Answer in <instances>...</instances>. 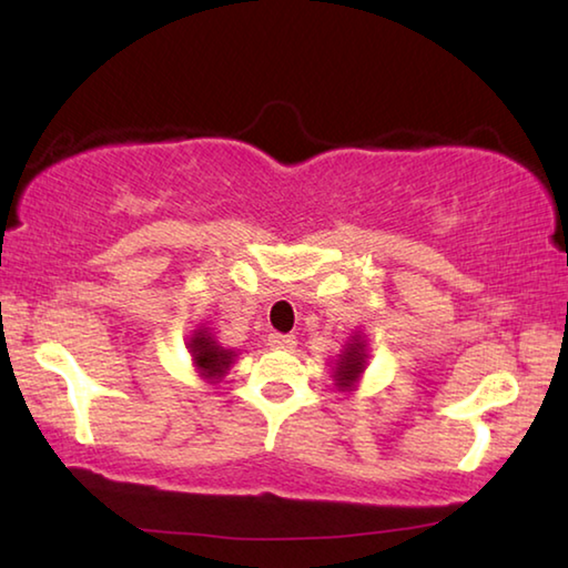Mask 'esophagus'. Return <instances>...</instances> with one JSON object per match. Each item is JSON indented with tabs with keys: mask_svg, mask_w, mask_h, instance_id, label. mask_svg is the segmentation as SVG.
<instances>
[{
	"mask_svg": "<svg viewBox=\"0 0 568 568\" xmlns=\"http://www.w3.org/2000/svg\"><path fill=\"white\" fill-rule=\"evenodd\" d=\"M267 345H271V348H275V351H293L295 338H293V335L271 333V335H267Z\"/></svg>",
	"mask_w": 568,
	"mask_h": 568,
	"instance_id": "1",
	"label": "esophagus"
}]
</instances>
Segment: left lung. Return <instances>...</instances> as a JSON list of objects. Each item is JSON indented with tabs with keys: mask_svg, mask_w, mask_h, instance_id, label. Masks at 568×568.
<instances>
[{
	"mask_svg": "<svg viewBox=\"0 0 568 568\" xmlns=\"http://www.w3.org/2000/svg\"><path fill=\"white\" fill-rule=\"evenodd\" d=\"M365 363H368V343L361 333L351 335V341L345 343V348L341 351L338 361H335V368H333V381L338 390H353L355 383L361 381L363 371H365Z\"/></svg>",
	"mask_w": 568,
	"mask_h": 568,
	"instance_id": "obj_1",
	"label": "left lung"
}]
</instances>
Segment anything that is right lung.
I'll return each instance as SVG.
<instances>
[{
  "mask_svg": "<svg viewBox=\"0 0 568 568\" xmlns=\"http://www.w3.org/2000/svg\"><path fill=\"white\" fill-rule=\"evenodd\" d=\"M187 348L197 373L210 383H217L220 378H225V373L230 371V365H233L237 355L233 348L220 345L215 341L213 331L205 328V325H200V328L192 333V338L187 341Z\"/></svg>",
  "mask_w": 568,
  "mask_h": 568,
  "instance_id": "1",
  "label": "right lung"
}]
</instances>
